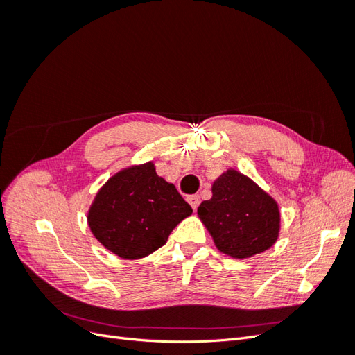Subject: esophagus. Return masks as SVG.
I'll use <instances>...</instances> for the list:
<instances>
[{"label":"esophagus","mask_w":355,"mask_h":355,"mask_svg":"<svg viewBox=\"0 0 355 355\" xmlns=\"http://www.w3.org/2000/svg\"><path fill=\"white\" fill-rule=\"evenodd\" d=\"M187 200H188V202L191 204V207L194 209V210H197L198 204H200V197H198V196H189Z\"/></svg>","instance_id":"esophagus-1"}]
</instances>
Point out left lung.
<instances>
[{
  "label": "left lung",
  "mask_w": 355,
  "mask_h": 355,
  "mask_svg": "<svg viewBox=\"0 0 355 355\" xmlns=\"http://www.w3.org/2000/svg\"><path fill=\"white\" fill-rule=\"evenodd\" d=\"M197 213L218 250L234 259L268 250L280 234L277 201L234 168L213 182L211 198L202 201Z\"/></svg>",
  "instance_id": "left-lung-1"
}]
</instances>
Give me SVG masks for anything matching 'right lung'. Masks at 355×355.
Here are the masks:
<instances>
[{
  "label": "right lung",
  "instance_id": "add662e5",
  "mask_svg": "<svg viewBox=\"0 0 355 355\" xmlns=\"http://www.w3.org/2000/svg\"><path fill=\"white\" fill-rule=\"evenodd\" d=\"M192 213L173 184L157 175L153 161L111 176L87 213L90 231L121 259H142L164 245L170 232Z\"/></svg>",
  "mask_w": 355,
  "mask_h": 355
}]
</instances>
